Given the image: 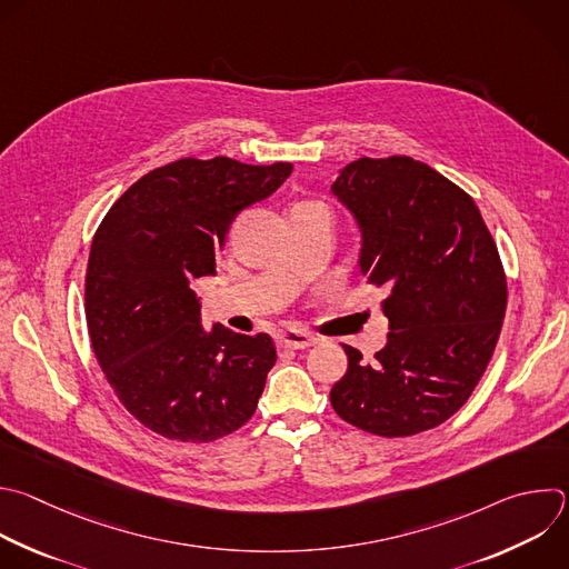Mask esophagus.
<instances>
[{
	"mask_svg": "<svg viewBox=\"0 0 569 569\" xmlns=\"http://www.w3.org/2000/svg\"><path fill=\"white\" fill-rule=\"evenodd\" d=\"M277 343L279 348H290V350H301V348H308V346H315L317 343V337L310 335V332H303V330H283L277 335Z\"/></svg>",
	"mask_w": 569,
	"mask_h": 569,
	"instance_id": "34e87169",
	"label": "esophagus"
}]
</instances>
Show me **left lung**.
Segmentation results:
<instances>
[{
	"label": "left lung",
	"mask_w": 569,
	"mask_h": 569,
	"mask_svg": "<svg viewBox=\"0 0 569 569\" xmlns=\"http://www.w3.org/2000/svg\"><path fill=\"white\" fill-rule=\"evenodd\" d=\"M330 192L361 234L359 270L387 292V346L348 370L330 405L348 425L405 438L449 420L482 377L507 308L498 248L473 199L409 156L359 158Z\"/></svg>",
	"instance_id": "obj_1"
}]
</instances>
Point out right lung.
I'll list each match as a JSON object with an SVG mask.
<instances>
[{"mask_svg":"<svg viewBox=\"0 0 569 569\" xmlns=\"http://www.w3.org/2000/svg\"><path fill=\"white\" fill-rule=\"evenodd\" d=\"M290 173V162L182 158L136 180L102 219L84 283L89 337L118 400L153 433L212 442L254 416L274 341L206 330L192 283L217 274L237 214Z\"/></svg>","mask_w":569,"mask_h":569,"instance_id":"obj_1","label":"right lung"}]
</instances>
